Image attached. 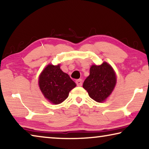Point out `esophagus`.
<instances>
[{
  "label": "esophagus",
  "instance_id": "34e87169",
  "mask_svg": "<svg viewBox=\"0 0 149 149\" xmlns=\"http://www.w3.org/2000/svg\"><path fill=\"white\" fill-rule=\"evenodd\" d=\"M76 84L77 86H82V80L81 79H77L76 80Z\"/></svg>",
  "mask_w": 149,
  "mask_h": 149
}]
</instances>
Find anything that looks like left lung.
Returning a JSON list of instances; mask_svg holds the SVG:
<instances>
[{
    "label": "left lung",
    "instance_id": "left-lung-1",
    "mask_svg": "<svg viewBox=\"0 0 149 149\" xmlns=\"http://www.w3.org/2000/svg\"><path fill=\"white\" fill-rule=\"evenodd\" d=\"M89 75L84 82L83 87L89 97L97 102H103L111 93L116 84V75L107 63L92 65Z\"/></svg>",
    "mask_w": 149,
    "mask_h": 149
}]
</instances>
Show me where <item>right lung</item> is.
Masks as SVG:
<instances>
[{
  "mask_svg": "<svg viewBox=\"0 0 149 149\" xmlns=\"http://www.w3.org/2000/svg\"><path fill=\"white\" fill-rule=\"evenodd\" d=\"M76 86L69 75L60 70V65H48L39 77V86L45 97L54 104L65 100Z\"/></svg>",
  "mask_w": 149,
  "mask_h": 149,
  "instance_id": "obj_1",
  "label": "right lung"
}]
</instances>
